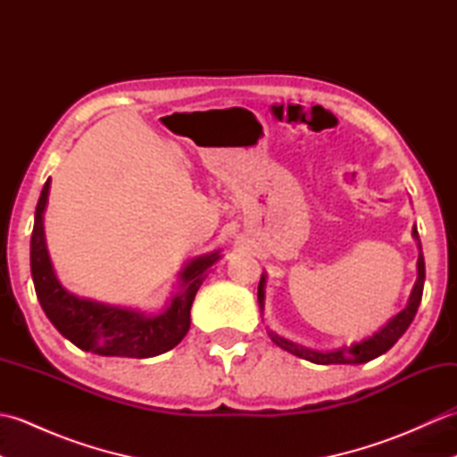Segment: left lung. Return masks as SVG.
<instances>
[{"label": "left lung", "instance_id": "left-lung-1", "mask_svg": "<svg viewBox=\"0 0 457 457\" xmlns=\"http://www.w3.org/2000/svg\"><path fill=\"white\" fill-rule=\"evenodd\" d=\"M412 236L414 239L419 241V231H416V226L412 228ZM419 263H416V269H419V277H416V283L414 288L411 293L409 298V304H406L404 310H401L399 314H396L393 320H389L378 332H375L371 337L363 339V342L359 344H352V345H344L339 349H332V352H318V349H310L304 345H298L295 342H288V339L277 336L275 332H269L270 339L278 345L283 347L285 352L293 353L296 357H303L306 361H312L318 365H337V363H347V365H357V363H367L371 361V359L383 355L385 352H389V349L399 342V337L409 329L411 322L416 316V310L420 306V300H422V290H424V277H426V270H424V255H422V245L419 241ZM265 283H267V277L261 275L259 280V290H257V298H259V306L263 310L265 306Z\"/></svg>", "mask_w": 457, "mask_h": 457}]
</instances>
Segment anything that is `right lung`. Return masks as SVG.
<instances>
[{"instance_id": "1", "label": "right lung", "mask_w": 457, "mask_h": 457, "mask_svg": "<svg viewBox=\"0 0 457 457\" xmlns=\"http://www.w3.org/2000/svg\"><path fill=\"white\" fill-rule=\"evenodd\" d=\"M51 179L45 182L37 202L31 236V275L35 293L46 318L66 339L105 357H154L182 342L190 329V308L206 270L220 259V251L192 259L180 270V288L161 314L110 306L96 300L79 298L58 283L45 244L43 213L48 200Z\"/></svg>"}]
</instances>
